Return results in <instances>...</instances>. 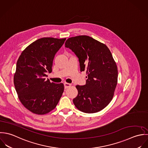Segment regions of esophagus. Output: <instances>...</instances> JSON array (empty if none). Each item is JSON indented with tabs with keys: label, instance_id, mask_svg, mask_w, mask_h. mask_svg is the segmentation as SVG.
<instances>
[{
	"label": "esophagus",
	"instance_id": "obj_1",
	"mask_svg": "<svg viewBox=\"0 0 148 148\" xmlns=\"http://www.w3.org/2000/svg\"><path fill=\"white\" fill-rule=\"evenodd\" d=\"M64 89H67L71 86V84L68 83H64Z\"/></svg>",
	"mask_w": 148,
	"mask_h": 148
}]
</instances>
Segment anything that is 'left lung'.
<instances>
[{"label":"left lung","mask_w":148,"mask_h":148,"mask_svg":"<svg viewBox=\"0 0 148 148\" xmlns=\"http://www.w3.org/2000/svg\"><path fill=\"white\" fill-rule=\"evenodd\" d=\"M65 47L78 58L81 71H86V84L77 85L75 107L86 113L103 109L112 101L117 84V66L108 47L86 35L69 38Z\"/></svg>","instance_id":"obj_1"}]
</instances>
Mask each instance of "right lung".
Wrapping results in <instances>:
<instances>
[{"mask_svg": "<svg viewBox=\"0 0 148 148\" xmlns=\"http://www.w3.org/2000/svg\"><path fill=\"white\" fill-rule=\"evenodd\" d=\"M66 38H42L30 44L16 63L14 84L22 105L36 114H45L57 105L64 91L63 84L46 80L52 72L56 54Z\"/></svg>", "mask_w": 148, "mask_h": 148, "instance_id": "1", "label": "right lung"}]
</instances>
